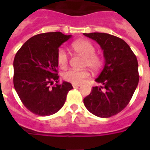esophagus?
Listing matches in <instances>:
<instances>
[{
  "label": "esophagus",
  "instance_id": "esophagus-1",
  "mask_svg": "<svg viewBox=\"0 0 150 150\" xmlns=\"http://www.w3.org/2000/svg\"><path fill=\"white\" fill-rule=\"evenodd\" d=\"M81 85L80 84H76V83H72V86L74 87V88H77V87L80 86Z\"/></svg>",
  "mask_w": 150,
  "mask_h": 150
}]
</instances>
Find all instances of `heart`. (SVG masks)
Here are the masks:
<instances>
[{
  "mask_svg": "<svg viewBox=\"0 0 150 150\" xmlns=\"http://www.w3.org/2000/svg\"><path fill=\"white\" fill-rule=\"evenodd\" d=\"M71 47L76 53L84 57L83 67H88L91 70L97 71L103 65V59L98 54H95V47L90 41L86 40H78L71 43ZM57 63L62 69L65 68L68 64V55L63 48L59 49L57 52ZM90 76L87 70L76 71L69 70L64 72L62 77L69 83L80 84Z\"/></svg>",
  "mask_w": 150,
  "mask_h": 150,
  "instance_id": "heart-1",
  "label": "heart"
}]
</instances>
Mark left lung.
I'll return each mask as SVG.
<instances>
[{"label":"left lung","mask_w":150,"mask_h":150,"mask_svg":"<svg viewBox=\"0 0 150 150\" xmlns=\"http://www.w3.org/2000/svg\"><path fill=\"white\" fill-rule=\"evenodd\" d=\"M101 47L105 65L95 79L102 84L92 88L83 99L90 112L109 118L121 112L132 99L139 82L138 62L130 46L122 39L106 33L83 34Z\"/></svg>","instance_id":"8db88e82"}]
</instances>
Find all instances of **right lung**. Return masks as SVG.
<instances>
[{
	"label": "right lung",
	"instance_id": "add662e5",
	"mask_svg": "<svg viewBox=\"0 0 150 150\" xmlns=\"http://www.w3.org/2000/svg\"><path fill=\"white\" fill-rule=\"evenodd\" d=\"M71 38L59 31L37 34L16 54L14 87L24 106L34 114L46 116L58 112L73 88L70 83H59L57 70L59 47Z\"/></svg>",
	"mask_w": 150,
	"mask_h": 150
}]
</instances>
